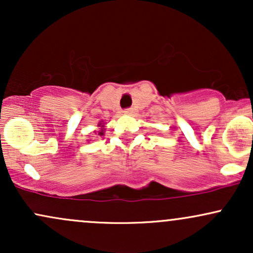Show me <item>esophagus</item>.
<instances>
[{
  "mask_svg": "<svg viewBox=\"0 0 253 253\" xmlns=\"http://www.w3.org/2000/svg\"><path fill=\"white\" fill-rule=\"evenodd\" d=\"M133 112H134V110H133V108H127V109L124 110V113H125V114H126V115L133 114Z\"/></svg>",
  "mask_w": 253,
  "mask_h": 253,
  "instance_id": "1",
  "label": "esophagus"
}]
</instances>
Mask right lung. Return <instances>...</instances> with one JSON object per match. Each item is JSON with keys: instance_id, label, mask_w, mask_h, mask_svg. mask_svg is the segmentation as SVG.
Instances as JSON below:
<instances>
[{"instance_id": "1", "label": "right lung", "mask_w": 253, "mask_h": 253, "mask_svg": "<svg viewBox=\"0 0 253 253\" xmlns=\"http://www.w3.org/2000/svg\"><path fill=\"white\" fill-rule=\"evenodd\" d=\"M98 127H101L100 132H98V135H103V125L100 124V125H98Z\"/></svg>"}]
</instances>
